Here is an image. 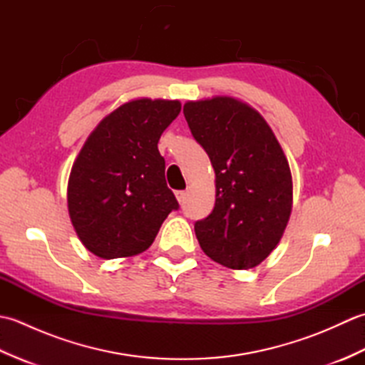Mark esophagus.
Instances as JSON below:
<instances>
[{"mask_svg":"<svg viewBox=\"0 0 365 365\" xmlns=\"http://www.w3.org/2000/svg\"><path fill=\"white\" fill-rule=\"evenodd\" d=\"M175 197H177V200H178V202H183V200H185V197H187V191H175Z\"/></svg>","mask_w":365,"mask_h":365,"instance_id":"esophagus-1","label":"esophagus"}]
</instances>
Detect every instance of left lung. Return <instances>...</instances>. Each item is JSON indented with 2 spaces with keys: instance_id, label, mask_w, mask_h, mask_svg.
Listing matches in <instances>:
<instances>
[{
  "instance_id": "1",
  "label": "left lung",
  "mask_w": 365,
  "mask_h": 365,
  "mask_svg": "<svg viewBox=\"0 0 365 365\" xmlns=\"http://www.w3.org/2000/svg\"><path fill=\"white\" fill-rule=\"evenodd\" d=\"M183 114L216 177L213 212L195 224L197 242L224 267H257L277 246L292 213V173L282 147L267 120L237 98L187 102Z\"/></svg>"
}]
</instances>
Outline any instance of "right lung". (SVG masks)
<instances>
[{"label":"right lung","instance_id":"right-lung-1","mask_svg":"<svg viewBox=\"0 0 365 365\" xmlns=\"http://www.w3.org/2000/svg\"><path fill=\"white\" fill-rule=\"evenodd\" d=\"M180 110L178 100H131L84 143L68 177L67 205L76 235L97 257L144 252L178 208L158 141Z\"/></svg>","mask_w":365,"mask_h":365}]
</instances>
